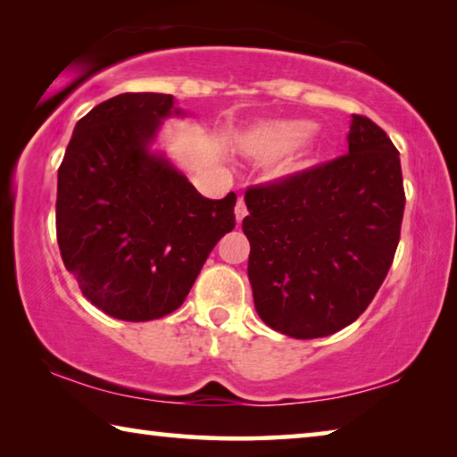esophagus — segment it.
<instances>
[{
    "mask_svg": "<svg viewBox=\"0 0 457 457\" xmlns=\"http://www.w3.org/2000/svg\"><path fill=\"white\" fill-rule=\"evenodd\" d=\"M245 215H247V207L244 204V199H237V204H236V221L242 223Z\"/></svg>",
    "mask_w": 457,
    "mask_h": 457,
    "instance_id": "obj_1",
    "label": "esophagus"
}]
</instances>
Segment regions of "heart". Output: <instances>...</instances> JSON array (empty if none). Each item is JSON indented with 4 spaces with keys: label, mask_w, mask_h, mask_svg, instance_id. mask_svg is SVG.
I'll return each mask as SVG.
<instances>
[{
    "label": "heart",
    "mask_w": 457,
    "mask_h": 457,
    "mask_svg": "<svg viewBox=\"0 0 457 457\" xmlns=\"http://www.w3.org/2000/svg\"><path fill=\"white\" fill-rule=\"evenodd\" d=\"M316 125L312 120L306 119H274L264 120L260 125L252 127L242 138L244 149L256 159H276L282 154L296 149L308 138L314 135ZM311 165L306 153H298L294 157L286 159L284 163L278 167V175L290 177Z\"/></svg>",
    "instance_id": "heart-1"
}]
</instances>
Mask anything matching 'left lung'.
<instances>
[{"label": "left lung", "instance_id": "obj_1", "mask_svg": "<svg viewBox=\"0 0 457 457\" xmlns=\"http://www.w3.org/2000/svg\"><path fill=\"white\" fill-rule=\"evenodd\" d=\"M349 154L245 193L253 306L270 328L320 338L365 312L389 272L405 210L399 153L353 114Z\"/></svg>", "mask_w": 457, "mask_h": 457}]
</instances>
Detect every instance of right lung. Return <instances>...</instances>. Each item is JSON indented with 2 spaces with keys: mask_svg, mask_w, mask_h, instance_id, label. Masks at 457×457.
Masks as SVG:
<instances>
[{
  "mask_svg": "<svg viewBox=\"0 0 457 457\" xmlns=\"http://www.w3.org/2000/svg\"><path fill=\"white\" fill-rule=\"evenodd\" d=\"M171 95L125 92L76 122L58 169L56 234L84 298L145 322L183 304L207 256L236 226V195L207 199L159 149Z\"/></svg>",
  "mask_w": 457,
  "mask_h": 457,
  "instance_id": "1",
  "label": "right lung"
}]
</instances>
